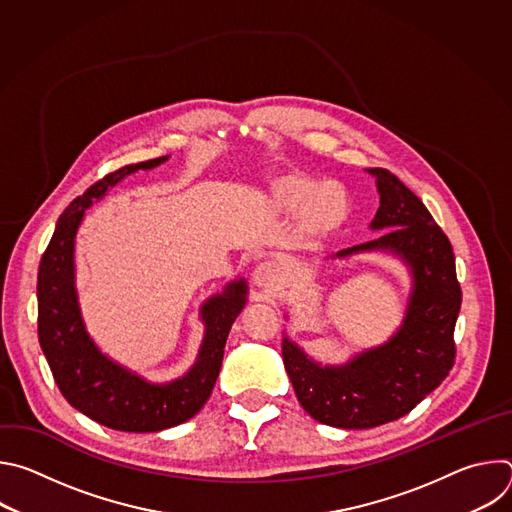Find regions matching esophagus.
Here are the masks:
<instances>
[{
  "label": "esophagus",
  "mask_w": 512,
  "mask_h": 512,
  "mask_svg": "<svg viewBox=\"0 0 512 512\" xmlns=\"http://www.w3.org/2000/svg\"><path fill=\"white\" fill-rule=\"evenodd\" d=\"M253 283L257 287H263V289H275L283 283V273H281L277 263L263 261L253 271Z\"/></svg>",
  "instance_id": "obj_1"
}]
</instances>
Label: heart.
I'll return each mask as SVG.
<instances>
[{"label":"heart","mask_w":512,"mask_h":512,"mask_svg":"<svg viewBox=\"0 0 512 512\" xmlns=\"http://www.w3.org/2000/svg\"><path fill=\"white\" fill-rule=\"evenodd\" d=\"M271 200L279 210H300V225L310 237L336 231L348 214V196L336 182H320L306 174H285L271 186Z\"/></svg>","instance_id":"1"}]
</instances>
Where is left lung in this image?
I'll list each match as a JSON object with an SVG mask.
<instances>
[{"mask_svg":"<svg viewBox=\"0 0 512 512\" xmlns=\"http://www.w3.org/2000/svg\"><path fill=\"white\" fill-rule=\"evenodd\" d=\"M377 176L381 206L371 229L381 237L340 251H391L413 273V294L399 332L344 367H320L283 338V364L302 407L320 423L369 429L407 415L450 375L456 360L454 328L462 289L446 233L425 204L389 170Z\"/></svg>","mask_w":512,"mask_h":512,"instance_id":"left-lung-1","label":"left lung"}]
</instances>
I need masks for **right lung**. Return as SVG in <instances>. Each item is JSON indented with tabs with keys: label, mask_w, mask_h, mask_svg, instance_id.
I'll return each instance as SVG.
<instances>
[{
	"label": "right lung",
	"mask_w": 512,
	"mask_h": 512,
	"mask_svg": "<svg viewBox=\"0 0 512 512\" xmlns=\"http://www.w3.org/2000/svg\"><path fill=\"white\" fill-rule=\"evenodd\" d=\"M168 156L123 166L97 180L60 214L54 235L38 267V340L62 397L93 421L119 429L148 433L180 425L208 401L225 356L235 318L245 306L247 287L239 279L221 296L202 306L206 324L198 360L182 379L152 385L121 369L89 338L75 291V235L85 210L109 186L137 170H150Z\"/></svg>",
	"instance_id": "add662e5"
}]
</instances>
